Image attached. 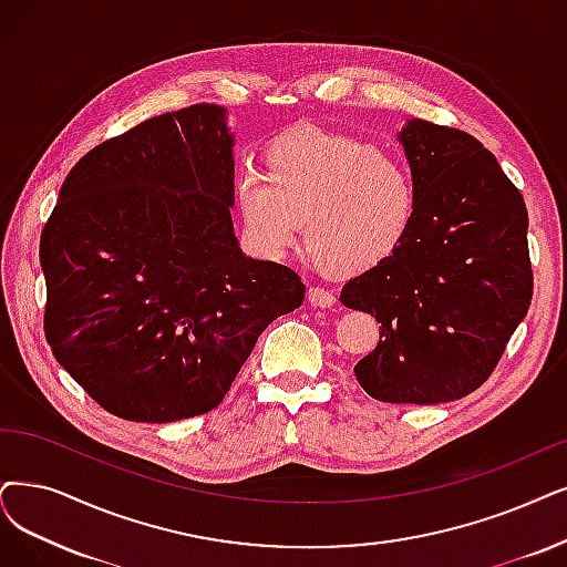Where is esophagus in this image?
Instances as JSON below:
<instances>
[{"instance_id":"obj_1","label":"esophagus","mask_w":567,"mask_h":567,"mask_svg":"<svg viewBox=\"0 0 567 567\" xmlns=\"http://www.w3.org/2000/svg\"><path fill=\"white\" fill-rule=\"evenodd\" d=\"M307 298H309V305H311V307H321V309H330V307L337 302V298L332 296L330 290L319 288V286H311Z\"/></svg>"}]
</instances>
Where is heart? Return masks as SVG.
Returning a JSON list of instances; mask_svg holds the SVG:
<instances>
[{"label":"heart","instance_id":"b5f03b06","mask_svg":"<svg viewBox=\"0 0 567 567\" xmlns=\"http://www.w3.org/2000/svg\"><path fill=\"white\" fill-rule=\"evenodd\" d=\"M267 172L241 167L235 199L248 239L279 256L298 241L332 275H362L410 239L419 184L410 165L374 144L316 127L279 134L265 151Z\"/></svg>","mask_w":567,"mask_h":567}]
</instances>
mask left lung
I'll list each match as a JSON object with an SVG mask.
<instances>
[{
    "label": "left lung",
    "mask_w": 567,
    "mask_h": 567,
    "mask_svg": "<svg viewBox=\"0 0 567 567\" xmlns=\"http://www.w3.org/2000/svg\"><path fill=\"white\" fill-rule=\"evenodd\" d=\"M400 142L419 184L412 235L339 300L381 323L377 349L353 368L362 391L437 404L477 391L528 313V212L472 134L414 118Z\"/></svg>",
    "instance_id": "1"
}]
</instances>
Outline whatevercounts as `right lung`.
Masks as SVG:
<instances>
[{
    "label": "right lung",
    "instance_id": "right-lung-1",
    "mask_svg": "<svg viewBox=\"0 0 567 567\" xmlns=\"http://www.w3.org/2000/svg\"><path fill=\"white\" fill-rule=\"evenodd\" d=\"M233 142L216 104L144 121L81 157L43 225V332L113 416L212 412L262 330L305 300L290 267L239 251Z\"/></svg>",
    "mask_w": 567,
    "mask_h": 567
}]
</instances>
